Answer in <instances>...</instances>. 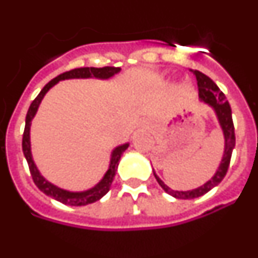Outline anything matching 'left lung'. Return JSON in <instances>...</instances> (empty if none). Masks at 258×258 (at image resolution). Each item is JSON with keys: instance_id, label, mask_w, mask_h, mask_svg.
<instances>
[{"instance_id": "left-lung-1", "label": "left lung", "mask_w": 258, "mask_h": 258, "mask_svg": "<svg viewBox=\"0 0 258 258\" xmlns=\"http://www.w3.org/2000/svg\"><path fill=\"white\" fill-rule=\"evenodd\" d=\"M194 74H195L198 80V88H199L200 99L206 102V103L211 104L218 116V120H220V124L221 126H222L223 134H225V154H223L220 168H218V170L216 172V174L212 177V179H209L206 184H203V186L195 188V190H172V188L168 187V186L157 177L156 173L154 172L155 178H156V181L159 182V184H160L161 187L164 188V191L169 194V195H172V197L177 198V199H194V198H199L202 197V195H204V194L208 192V191H211L214 186H217V184L222 181L223 177L226 175L227 169H229L230 165V160H231L232 150H234V146H235V132H234V122H232L231 107H230L229 102L226 101V97H225V94L218 89V86L216 85L207 75L202 74V72L198 70L194 71Z\"/></svg>"}]
</instances>
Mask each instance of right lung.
<instances>
[{"label":"right lung","instance_id":"obj_1","mask_svg":"<svg viewBox=\"0 0 258 258\" xmlns=\"http://www.w3.org/2000/svg\"><path fill=\"white\" fill-rule=\"evenodd\" d=\"M120 68L118 67H102V68H94V67H83V68H75V70L67 71V72H63L59 76H56L55 79H52L51 81L46 84V85L42 88V90L40 92V94L32 101L31 106L28 108V112L26 116V126H24V133H23V141H22V147L23 152H24V156L27 159V163L29 166V172H31L32 179L35 182V184L40 188L44 194H46L47 197L52 198V199L58 200V202L63 203V204H67V206H86V204H90V203H94L97 200H99L101 198H103L107 192L109 191L111 187V183L113 181V177H115V173L117 170L118 160L121 157L122 152L127 149L126 145L118 146L117 149L113 150L112 157H111V164H109V169L107 170V173L104 174L103 179H102L99 183L95 186V187L90 188L88 191H84V192H70V191L61 190V188L56 187L54 184H51L50 182H47L46 179L40 174V172L36 168L35 163L32 160L31 155V143H29V126H31V120L35 116L36 111L38 108V104H40L41 99L44 98V95L46 94V92L49 90L51 86L55 85L59 80L64 79H80V77H98V79H108V77L113 76L115 74H117Z\"/></svg>","mask_w":258,"mask_h":258}]
</instances>
